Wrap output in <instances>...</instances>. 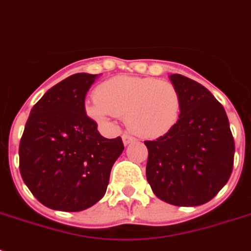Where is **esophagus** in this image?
Instances as JSON below:
<instances>
[{"label":"esophagus","mask_w":251,"mask_h":251,"mask_svg":"<svg viewBox=\"0 0 251 251\" xmlns=\"http://www.w3.org/2000/svg\"><path fill=\"white\" fill-rule=\"evenodd\" d=\"M134 141H135V138L131 137V135H127V134H124V135H122V142H124V145L125 146L133 143Z\"/></svg>","instance_id":"esophagus-1"}]
</instances>
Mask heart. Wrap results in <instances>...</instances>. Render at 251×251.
Returning a JSON list of instances; mask_svg holds the SVG:
<instances>
[{
    "label": "heart",
    "mask_w": 251,
    "mask_h": 251,
    "mask_svg": "<svg viewBox=\"0 0 251 251\" xmlns=\"http://www.w3.org/2000/svg\"><path fill=\"white\" fill-rule=\"evenodd\" d=\"M181 96L175 84L151 76L120 75L96 88L86 112L100 124L125 117L126 126L138 137L156 139L178 121Z\"/></svg>",
    "instance_id": "heart-1"
}]
</instances>
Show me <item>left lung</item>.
<instances>
[{
	"instance_id": "obj_1",
	"label": "left lung",
	"mask_w": 251,
	"mask_h": 251,
	"mask_svg": "<svg viewBox=\"0 0 251 251\" xmlns=\"http://www.w3.org/2000/svg\"><path fill=\"white\" fill-rule=\"evenodd\" d=\"M169 79L181 96L179 117L169 133L145 142L146 176L161 201L201 206L228 182L234 139L226 110L206 87L181 74H172Z\"/></svg>"
}]
</instances>
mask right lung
Returning <instances> with one entry per match:
<instances>
[{
    "label": "right lung",
    "mask_w": 251,
    "mask_h": 251,
    "mask_svg": "<svg viewBox=\"0 0 251 251\" xmlns=\"http://www.w3.org/2000/svg\"><path fill=\"white\" fill-rule=\"evenodd\" d=\"M96 74L78 73L53 86L33 105L19 145V169L35 198L52 210L76 212L104 197L110 169L124 151L86 114Z\"/></svg>",
    "instance_id": "1"
}]
</instances>
